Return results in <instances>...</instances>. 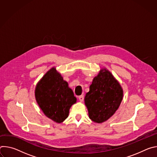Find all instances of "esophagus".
<instances>
[{
	"mask_svg": "<svg viewBox=\"0 0 157 157\" xmlns=\"http://www.w3.org/2000/svg\"><path fill=\"white\" fill-rule=\"evenodd\" d=\"M79 98V100L81 101V102H82L83 100H84V95H81L78 97Z\"/></svg>",
	"mask_w": 157,
	"mask_h": 157,
	"instance_id": "34e87169",
	"label": "esophagus"
}]
</instances>
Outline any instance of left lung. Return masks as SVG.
<instances>
[{
  "label": "left lung",
  "mask_w": 157,
  "mask_h": 157,
  "mask_svg": "<svg viewBox=\"0 0 157 157\" xmlns=\"http://www.w3.org/2000/svg\"><path fill=\"white\" fill-rule=\"evenodd\" d=\"M123 98L120 84L108 70H102L96 76L84 98L89 117L102 123L114 115Z\"/></svg>",
  "instance_id": "1"
}]
</instances>
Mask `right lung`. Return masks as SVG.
I'll return each mask as SVG.
<instances>
[{
	"label": "right lung",
	"instance_id": "obj_1",
	"mask_svg": "<svg viewBox=\"0 0 157 157\" xmlns=\"http://www.w3.org/2000/svg\"><path fill=\"white\" fill-rule=\"evenodd\" d=\"M35 94L44 115L58 123L68 117L70 107L76 102L68 82L55 68L48 71L38 83Z\"/></svg>",
	"mask_w": 157,
	"mask_h": 157
}]
</instances>
